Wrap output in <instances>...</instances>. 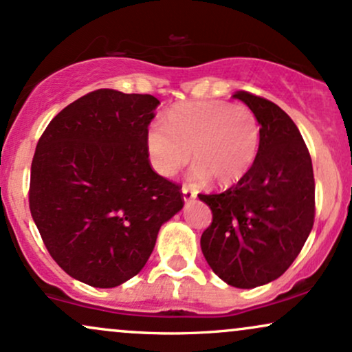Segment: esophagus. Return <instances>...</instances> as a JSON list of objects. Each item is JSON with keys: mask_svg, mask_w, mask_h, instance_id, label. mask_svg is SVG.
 <instances>
[{"mask_svg": "<svg viewBox=\"0 0 352 352\" xmlns=\"http://www.w3.org/2000/svg\"><path fill=\"white\" fill-rule=\"evenodd\" d=\"M182 193H184V200L187 203L193 201L195 198H197V193H195L190 187H187V185H184V187H182Z\"/></svg>", "mask_w": 352, "mask_h": 352, "instance_id": "34e87169", "label": "esophagus"}]
</instances>
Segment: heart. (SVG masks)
Masks as SVG:
<instances>
[{"label": "heart", "instance_id": "heart-1", "mask_svg": "<svg viewBox=\"0 0 352 352\" xmlns=\"http://www.w3.org/2000/svg\"><path fill=\"white\" fill-rule=\"evenodd\" d=\"M147 151L159 173L170 177L188 162L193 149L198 184L214 179L218 185L236 184L251 170L259 154L261 124L245 104L226 101H184L167 113V126L152 122Z\"/></svg>", "mask_w": 352, "mask_h": 352}]
</instances>
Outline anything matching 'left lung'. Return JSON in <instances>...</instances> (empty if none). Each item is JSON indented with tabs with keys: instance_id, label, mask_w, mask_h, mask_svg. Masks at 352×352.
<instances>
[{
	"instance_id": "left-lung-1",
	"label": "left lung",
	"mask_w": 352,
	"mask_h": 352,
	"mask_svg": "<svg viewBox=\"0 0 352 352\" xmlns=\"http://www.w3.org/2000/svg\"><path fill=\"white\" fill-rule=\"evenodd\" d=\"M232 96L259 121V154L236 185L198 195L213 213L200 244L219 278L254 289L280 277L302 251L315 223V177L307 144L289 114L249 91Z\"/></svg>"
}]
</instances>
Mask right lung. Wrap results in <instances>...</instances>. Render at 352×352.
I'll use <instances>...</instances> for the list:
<instances>
[{"label":"right lung","instance_id":"1","mask_svg":"<svg viewBox=\"0 0 352 352\" xmlns=\"http://www.w3.org/2000/svg\"><path fill=\"white\" fill-rule=\"evenodd\" d=\"M159 100L108 88L63 108L42 133L29 208L52 259L70 277L111 289L141 272L182 187L151 167L147 126Z\"/></svg>","mask_w":352,"mask_h":352}]
</instances>
